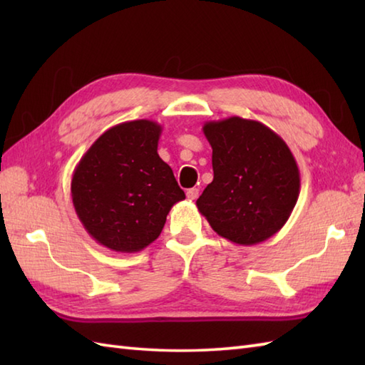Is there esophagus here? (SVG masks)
I'll return each instance as SVG.
<instances>
[{
    "label": "esophagus",
    "mask_w": 365,
    "mask_h": 365,
    "mask_svg": "<svg viewBox=\"0 0 365 365\" xmlns=\"http://www.w3.org/2000/svg\"><path fill=\"white\" fill-rule=\"evenodd\" d=\"M197 196H199V190H197V188H190V190L187 191V197H188L190 200H196Z\"/></svg>",
    "instance_id": "obj_1"
}]
</instances>
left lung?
<instances>
[{"label": "left lung", "instance_id": "8db88e82", "mask_svg": "<svg viewBox=\"0 0 365 365\" xmlns=\"http://www.w3.org/2000/svg\"><path fill=\"white\" fill-rule=\"evenodd\" d=\"M213 182L196 200L220 237L235 245L265 242L282 229L299 196V169L289 145L259 120L238 115L204 123Z\"/></svg>", "mask_w": 365, "mask_h": 365}]
</instances>
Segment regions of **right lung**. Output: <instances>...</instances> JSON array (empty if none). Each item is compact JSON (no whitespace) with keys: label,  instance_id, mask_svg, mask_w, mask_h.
<instances>
[{"label":"right lung","instance_id":"1","mask_svg":"<svg viewBox=\"0 0 365 365\" xmlns=\"http://www.w3.org/2000/svg\"><path fill=\"white\" fill-rule=\"evenodd\" d=\"M160 135L153 120L122 122L100 135L73 170L75 212L108 250L143 251L160 237L173 205L185 199L157 152Z\"/></svg>","mask_w":365,"mask_h":365}]
</instances>
